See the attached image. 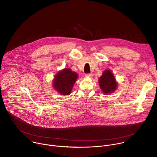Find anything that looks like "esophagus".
Returning a JSON list of instances; mask_svg holds the SVG:
<instances>
[{"mask_svg": "<svg viewBox=\"0 0 157 157\" xmlns=\"http://www.w3.org/2000/svg\"><path fill=\"white\" fill-rule=\"evenodd\" d=\"M86 78H93V75L92 74H86Z\"/></svg>", "mask_w": 157, "mask_h": 157, "instance_id": "esophagus-1", "label": "esophagus"}]
</instances>
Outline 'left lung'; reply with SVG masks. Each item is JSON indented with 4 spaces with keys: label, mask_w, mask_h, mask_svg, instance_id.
I'll return each instance as SVG.
<instances>
[{
    "label": "left lung",
    "mask_w": 157,
    "mask_h": 157,
    "mask_svg": "<svg viewBox=\"0 0 157 157\" xmlns=\"http://www.w3.org/2000/svg\"><path fill=\"white\" fill-rule=\"evenodd\" d=\"M99 85L104 94H110L114 93L118 87V83L112 71L105 70L99 78Z\"/></svg>",
    "instance_id": "8db88e82"
}]
</instances>
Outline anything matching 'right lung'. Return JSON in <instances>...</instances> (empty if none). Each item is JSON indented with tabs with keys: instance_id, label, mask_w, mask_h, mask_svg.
I'll return each mask as SVG.
<instances>
[{
	"instance_id": "1",
	"label": "right lung",
	"mask_w": 157,
	"mask_h": 157,
	"mask_svg": "<svg viewBox=\"0 0 157 157\" xmlns=\"http://www.w3.org/2000/svg\"><path fill=\"white\" fill-rule=\"evenodd\" d=\"M78 78V75L70 68H64L57 73L53 80V87L61 95L71 93L72 89Z\"/></svg>"
}]
</instances>
